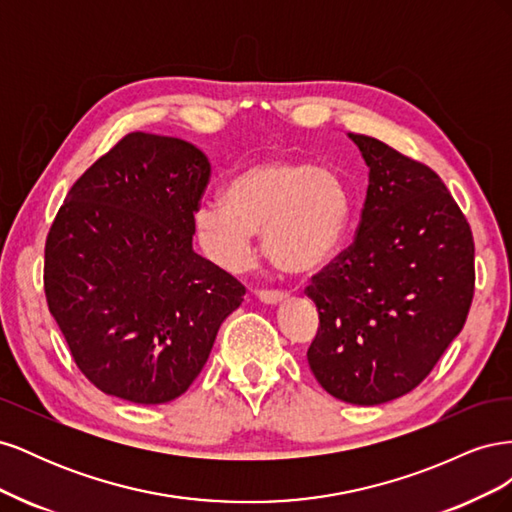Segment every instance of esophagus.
<instances>
[{
  "instance_id": "34e87169",
  "label": "esophagus",
  "mask_w": 512,
  "mask_h": 512,
  "mask_svg": "<svg viewBox=\"0 0 512 512\" xmlns=\"http://www.w3.org/2000/svg\"><path fill=\"white\" fill-rule=\"evenodd\" d=\"M288 294L284 290H258V299L267 305H277L280 301H284Z\"/></svg>"
}]
</instances>
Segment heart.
<instances>
[{
	"label": "heart",
	"mask_w": 512,
	"mask_h": 512,
	"mask_svg": "<svg viewBox=\"0 0 512 512\" xmlns=\"http://www.w3.org/2000/svg\"><path fill=\"white\" fill-rule=\"evenodd\" d=\"M350 220L344 181L307 160L267 158L232 175L224 200H205L194 213L198 237L218 265H252L254 232L273 265L290 275H312L335 256Z\"/></svg>",
	"instance_id": "1"
}]
</instances>
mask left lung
<instances>
[{
  "mask_svg": "<svg viewBox=\"0 0 512 512\" xmlns=\"http://www.w3.org/2000/svg\"><path fill=\"white\" fill-rule=\"evenodd\" d=\"M348 136L369 185L354 241L305 288L320 318L307 363L333 397L378 406L416 389L466 324L474 239L429 166Z\"/></svg>",
  "mask_w": 512,
  "mask_h": 512,
  "instance_id": "8db88e82",
  "label": "left lung"
}]
</instances>
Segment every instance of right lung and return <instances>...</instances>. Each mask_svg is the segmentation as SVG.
<instances>
[{"label": "right lung", "instance_id": "right-lung-1", "mask_svg": "<svg viewBox=\"0 0 512 512\" xmlns=\"http://www.w3.org/2000/svg\"><path fill=\"white\" fill-rule=\"evenodd\" d=\"M211 177L181 138L132 132L76 181L44 245V294L83 376L132 404L190 389L245 286L192 250Z\"/></svg>", "mask_w": 512, "mask_h": 512}]
</instances>
